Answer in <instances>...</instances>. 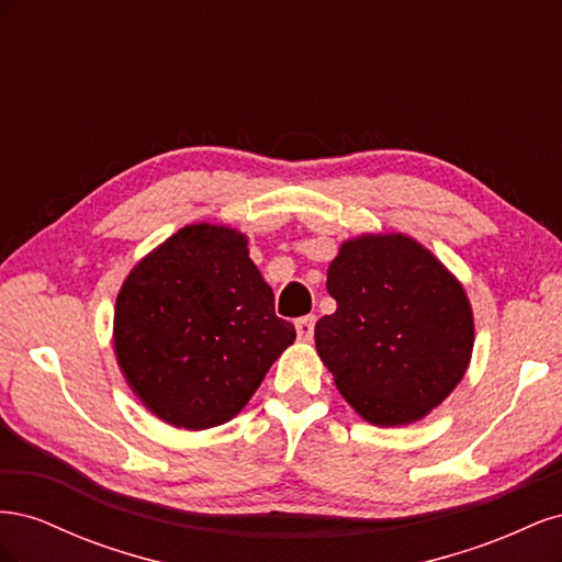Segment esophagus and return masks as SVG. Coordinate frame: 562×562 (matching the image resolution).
I'll list each match as a JSON object with an SVG mask.
<instances>
[{"mask_svg":"<svg viewBox=\"0 0 562 562\" xmlns=\"http://www.w3.org/2000/svg\"><path fill=\"white\" fill-rule=\"evenodd\" d=\"M314 326H316V316H302L295 321V330L302 342H310L314 337Z\"/></svg>","mask_w":562,"mask_h":562,"instance_id":"esophagus-1","label":"esophagus"}]
</instances>
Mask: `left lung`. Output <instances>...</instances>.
<instances>
[{"label":"left lung","instance_id":"left-lung-1","mask_svg":"<svg viewBox=\"0 0 562 562\" xmlns=\"http://www.w3.org/2000/svg\"><path fill=\"white\" fill-rule=\"evenodd\" d=\"M326 288L337 310L318 318L316 351L339 394L370 424L417 422L464 378L471 304L417 241L386 234L342 244Z\"/></svg>","mask_w":562,"mask_h":562}]
</instances>
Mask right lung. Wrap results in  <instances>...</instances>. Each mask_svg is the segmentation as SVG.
Instances as JSON below:
<instances>
[{
	"instance_id": "1",
	"label": "right lung",
	"mask_w": 562,
	"mask_h": 562,
	"mask_svg": "<svg viewBox=\"0 0 562 562\" xmlns=\"http://www.w3.org/2000/svg\"><path fill=\"white\" fill-rule=\"evenodd\" d=\"M293 339L246 236L229 227H182L116 297L119 368L145 407L182 429L229 422Z\"/></svg>"
}]
</instances>
